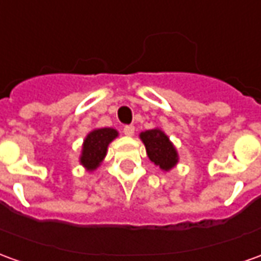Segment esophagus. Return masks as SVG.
I'll list each match as a JSON object with an SVG mask.
<instances>
[{
  "label": "esophagus",
  "mask_w": 261,
  "mask_h": 261,
  "mask_svg": "<svg viewBox=\"0 0 261 261\" xmlns=\"http://www.w3.org/2000/svg\"><path fill=\"white\" fill-rule=\"evenodd\" d=\"M134 131H136V128H134V125H125L124 128H123V133H124V134L127 137L134 136Z\"/></svg>",
  "instance_id": "esophagus-1"
}]
</instances>
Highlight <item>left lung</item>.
<instances>
[{"instance_id": "left-lung-1", "label": "left lung", "mask_w": 261, "mask_h": 261, "mask_svg": "<svg viewBox=\"0 0 261 261\" xmlns=\"http://www.w3.org/2000/svg\"><path fill=\"white\" fill-rule=\"evenodd\" d=\"M140 140L145 145L149 161L164 172L171 171L179 161V155L175 145L161 128L155 127L140 133Z\"/></svg>"}]
</instances>
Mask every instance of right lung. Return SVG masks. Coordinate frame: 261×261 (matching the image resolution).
<instances>
[{
    "label": "right lung",
    "instance_id": "right-lung-1",
    "mask_svg": "<svg viewBox=\"0 0 261 261\" xmlns=\"http://www.w3.org/2000/svg\"><path fill=\"white\" fill-rule=\"evenodd\" d=\"M117 137L118 131L112 127L94 128L90 131L82 144V152L79 156L80 165H83V168L89 172L96 171L105 160L109 144Z\"/></svg>",
    "mask_w": 261,
    "mask_h": 261
}]
</instances>
